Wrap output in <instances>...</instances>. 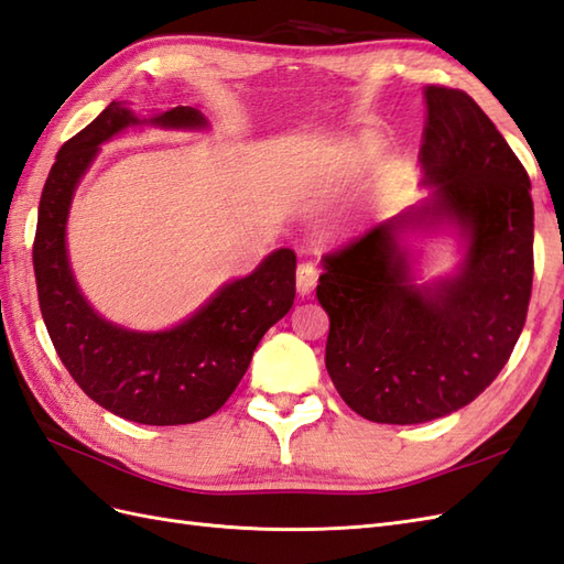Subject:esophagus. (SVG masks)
Returning a JSON list of instances; mask_svg holds the SVG:
<instances>
[{
    "mask_svg": "<svg viewBox=\"0 0 564 564\" xmlns=\"http://www.w3.org/2000/svg\"><path fill=\"white\" fill-rule=\"evenodd\" d=\"M295 285H297V293L300 295H310L314 291V285H317V269L312 264H300L297 267V276H295Z\"/></svg>",
    "mask_w": 564,
    "mask_h": 564,
    "instance_id": "esophagus-1",
    "label": "esophagus"
}]
</instances>
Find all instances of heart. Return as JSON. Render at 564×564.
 <instances>
[{"label":"heart","instance_id":"b5f03b06","mask_svg":"<svg viewBox=\"0 0 564 564\" xmlns=\"http://www.w3.org/2000/svg\"><path fill=\"white\" fill-rule=\"evenodd\" d=\"M375 151H372V147H365V155H372Z\"/></svg>","mask_w":564,"mask_h":564}]
</instances>
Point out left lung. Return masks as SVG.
<instances>
[{"label":"left lung","instance_id":"8db88e82","mask_svg":"<svg viewBox=\"0 0 564 564\" xmlns=\"http://www.w3.org/2000/svg\"><path fill=\"white\" fill-rule=\"evenodd\" d=\"M425 196L322 259L326 372L372 423L415 425L464 409L519 341L533 281L527 170L464 90L427 86ZM452 237L457 267L422 279V248Z\"/></svg>","mask_w":564,"mask_h":564}]
</instances>
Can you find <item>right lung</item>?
Returning a JSON list of instances; mask_svg holds the SVG:
<instances>
[{
  "instance_id": "obj_1",
  "label": "right lung",
  "mask_w": 564,
  "mask_h": 564,
  "mask_svg": "<svg viewBox=\"0 0 564 564\" xmlns=\"http://www.w3.org/2000/svg\"><path fill=\"white\" fill-rule=\"evenodd\" d=\"M206 132L199 108L139 117L112 100L59 149L37 206L33 267L37 300L59 360L105 411L141 425H187L214 415L240 384L254 350L295 297V252L281 247L242 279L223 283L189 317L159 332L105 319L74 276L67 223L78 182L100 147L129 127Z\"/></svg>"
}]
</instances>
